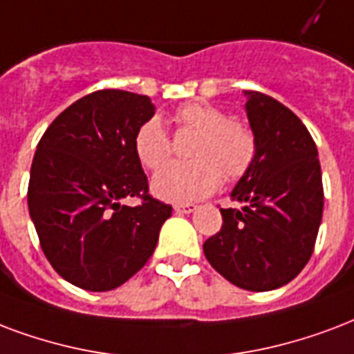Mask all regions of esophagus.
Returning a JSON list of instances; mask_svg holds the SVG:
<instances>
[{"label": "esophagus", "instance_id": "34e87169", "mask_svg": "<svg viewBox=\"0 0 354 354\" xmlns=\"http://www.w3.org/2000/svg\"><path fill=\"white\" fill-rule=\"evenodd\" d=\"M195 209V204H176V206H174V212L176 213H193Z\"/></svg>", "mask_w": 354, "mask_h": 354}]
</instances>
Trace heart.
Instances as JSON below:
<instances>
[{"label": "heart", "mask_w": 354, "mask_h": 354, "mask_svg": "<svg viewBox=\"0 0 354 354\" xmlns=\"http://www.w3.org/2000/svg\"><path fill=\"white\" fill-rule=\"evenodd\" d=\"M178 124L196 129L191 161H176L153 176V195L169 202H195L212 195L223 182L245 176L258 153L254 131L209 104H187L174 115ZM135 156L142 167L156 171L171 156V139L159 118H148L137 129Z\"/></svg>", "instance_id": "obj_1"}]
</instances>
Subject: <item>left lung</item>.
Here are the masks:
<instances>
[{
	"mask_svg": "<svg viewBox=\"0 0 354 354\" xmlns=\"http://www.w3.org/2000/svg\"><path fill=\"white\" fill-rule=\"evenodd\" d=\"M245 111L258 153L232 189L241 209H221L223 226L206 239L204 254L228 282L271 291L303 271L323 217L317 148L295 113L267 94L245 91Z\"/></svg>",
	"mask_w": 354,
	"mask_h": 354,
	"instance_id": "obj_1",
	"label": "left lung"
}]
</instances>
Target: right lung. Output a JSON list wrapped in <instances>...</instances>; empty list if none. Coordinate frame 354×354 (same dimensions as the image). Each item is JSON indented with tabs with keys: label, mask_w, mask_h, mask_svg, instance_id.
Segmentation results:
<instances>
[{
	"label": "right lung",
	"mask_w": 354,
	"mask_h": 354,
	"mask_svg": "<svg viewBox=\"0 0 354 354\" xmlns=\"http://www.w3.org/2000/svg\"><path fill=\"white\" fill-rule=\"evenodd\" d=\"M152 100L105 88L66 107L35 152L27 206L40 247L70 284L109 291L153 254L172 207L148 195L135 156L137 129L153 117ZM139 196L141 207H124Z\"/></svg>",
	"instance_id": "add662e5"
}]
</instances>
